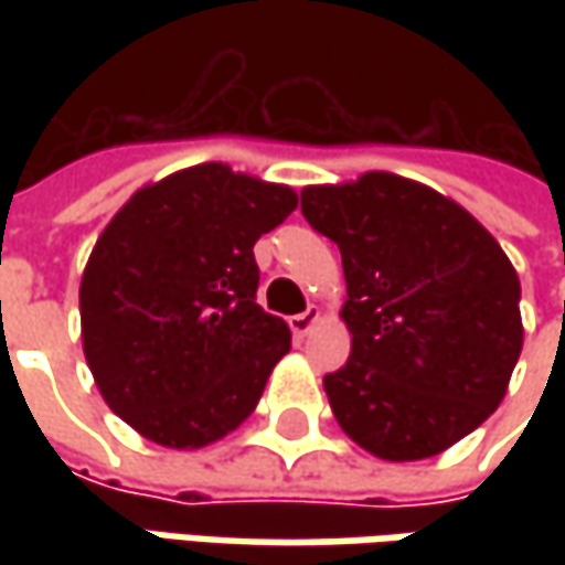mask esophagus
I'll return each instance as SVG.
<instances>
[{
  "label": "esophagus",
  "mask_w": 565,
  "mask_h": 565,
  "mask_svg": "<svg viewBox=\"0 0 565 565\" xmlns=\"http://www.w3.org/2000/svg\"><path fill=\"white\" fill-rule=\"evenodd\" d=\"M320 320V311L317 308H308V311H301V315L289 317V327H292V337L295 339H305L311 330H315V323Z\"/></svg>",
  "instance_id": "esophagus-1"
}]
</instances>
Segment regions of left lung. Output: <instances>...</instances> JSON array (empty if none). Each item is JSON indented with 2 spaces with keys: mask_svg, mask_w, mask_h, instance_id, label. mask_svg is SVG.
Wrapping results in <instances>:
<instances>
[{
  "mask_svg": "<svg viewBox=\"0 0 565 565\" xmlns=\"http://www.w3.org/2000/svg\"><path fill=\"white\" fill-rule=\"evenodd\" d=\"M345 273V367L323 377L339 427L386 462L459 444L507 396L522 352L519 276L468 210L393 172L301 191Z\"/></svg>",
  "mask_w": 565,
  "mask_h": 565,
  "instance_id": "1",
  "label": "left lung"
}]
</instances>
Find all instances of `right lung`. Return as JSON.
<instances>
[{
  "mask_svg": "<svg viewBox=\"0 0 565 565\" xmlns=\"http://www.w3.org/2000/svg\"><path fill=\"white\" fill-rule=\"evenodd\" d=\"M298 204L201 163L131 194L81 276L84 359L106 405L169 449L216 444L254 412L292 345L257 305L254 242Z\"/></svg>",
  "mask_w": 565,
  "mask_h": 565,
  "instance_id": "add662e5",
  "label": "right lung"
}]
</instances>
